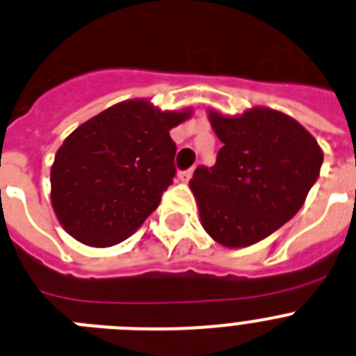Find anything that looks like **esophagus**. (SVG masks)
<instances>
[{"label":"esophagus","instance_id":"1","mask_svg":"<svg viewBox=\"0 0 356 356\" xmlns=\"http://www.w3.org/2000/svg\"><path fill=\"white\" fill-rule=\"evenodd\" d=\"M193 171L194 169H187V171L178 172V178H180V181H189L191 176H193Z\"/></svg>","mask_w":356,"mask_h":356}]
</instances>
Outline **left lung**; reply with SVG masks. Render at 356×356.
Segmentation results:
<instances>
[{"instance_id": "8db88e82", "label": "left lung", "mask_w": 356, "mask_h": 356, "mask_svg": "<svg viewBox=\"0 0 356 356\" xmlns=\"http://www.w3.org/2000/svg\"><path fill=\"white\" fill-rule=\"evenodd\" d=\"M209 120L223 147L214 165H200L189 181L202 225L223 247H250L299 212L321 172L323 149L275 109L239 117L209 111Z\"/></svg>"}]
</instances>
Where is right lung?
<instances>
[{
	"label": "right lung",
	"mask_w": 356,
	"mask_h": 356,
	"mask_svg": "<svg viewBox=\"0 0 356 356\" xmlns=\"http://www.w3.org/2000/svg\"><path fill=\"white\" fill-rule=\"evenodd\" d=\"M191 109L160 111L126 100L79 126L51 165V207L60 225L90 247L129 238L160 205L176 175L172 127Z\"/></svg>",
	"instance_id": "obj_1"
}]
</instances>
